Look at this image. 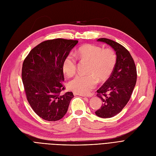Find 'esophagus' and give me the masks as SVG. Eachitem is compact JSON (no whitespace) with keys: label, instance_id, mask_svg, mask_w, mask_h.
<instances>
[{"label":"esophagus","instance_id":"1","mask_svg":"<svg viewBox=\"0 0 156 156\" xmlns=\"http://www.w3.org/2000/svg\"><path fill=\"white\" fill-rule=\"evenodd\" d=\"M74 94V95H78V96H83V97H87V96H86V95H85V94H79V93H73Z\"/></svg>","mask_w":156,"mask_h":156}]
</instances>
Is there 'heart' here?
Here are the masks:
<instances>
[{
    "instance_id": "obj_1",
    "label": "heart",
    "mask_w": 156,
    "mask_h": 156,
    "mask_svg": "<svg viewBox=\"0 0 156 156\" xmlns=\"http://www.w3.org/2000/svg\"><path fill=\"white\" fill-rule=\"evenodd\" d=\"M78 58L90 62L88 74H79L74 76L68 83V87L76 93L87 94L94 89L100 80L107 78L116 65V56L111 49H103L100 46L87 44L80 47L74 52ZM76 69V60L72 53L67 55L63 60L62 69L68 76L73 74Z\"/></svg>"
}]
</instances>
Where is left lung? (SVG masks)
Returning a JSON list of instances; mask_svg holds the SVG:
<instances>
[{
  "instance_id": "obj_1",
  "label": "left lung",
  "mask_w": 156,
  "mask_h": 156,
  "mask_svg": "<svg viewBox=\"0 0 156 156\" xmlns=\"http://www.w3.org/2000/svg\"><path fill=\"white\" fill-rule=\"evenodd\" d=\"M97 41L110 45L116 55V65L110 77L97 90L98 97L103 103L95 114L100 118H108L119 113L129 101L136 83L137 71L131 55L123 45L105 38Z\"/></svg>"
}]
</instances>
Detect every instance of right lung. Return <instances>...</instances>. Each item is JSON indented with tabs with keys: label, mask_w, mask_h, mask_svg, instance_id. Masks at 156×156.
I'll list each match as a JSON object with an SVG mask.
<instances>
[{
	"label": "right lung",
	"mask_w": 156,
	"mask_h": 156,
	"mask_svg": "<svg viewBox=\"0 0 156 156\" xmlns=\"http://www.w3.org/2000/svg\"><path fill=\"white\" fill-rule=\"evenodd\" d=\"M78 40L57 38L46 40L34 48L22 65V78L27 100L41 118L55 122L66 114L72 92L64 90L62 63Z\"/></svg>",
	"instance_id": "add662e5"
}]
</instances>
